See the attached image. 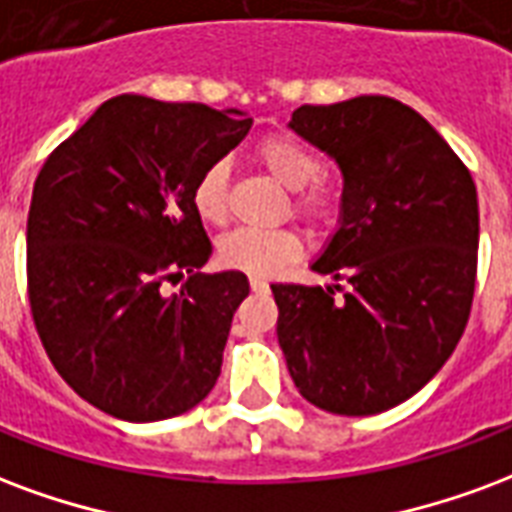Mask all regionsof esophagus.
<instances>
[{"mask_svg":"<svg viewBox=\"0 0 512 512\" xmlns=\"http://www.w3.org/2000/svg\"><path fill=\"white\" fill-rule=\"evenodd\" d=\"M249 287H252L255 293H263V290H268V282L266 279H260V276H249Z\"/></svg>","mask_w":512,"mask_h":512,"instance_id":"34e87169","label":"esophagus"}]
</instances>
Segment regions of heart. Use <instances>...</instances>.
I'll return each mask as SVG.
<instances>
[{
    "label": "heart",
    "instance_id": "obj_1",
    "mask_svg": "<svg viewBox=\"0 0 512 512\" xmlns=\"http://www.w3.org/2000/svg\"><path fill=\"white\" fill-rule=\"evenodd\" d=\"M257 160L274 176L282 187L304 193L295 200L298 214H304L314 225H323L333 217L336 200L328 189L317 187L320 179V160L312 151L290 138H268L257 149ZM227 160L211 162L192 187V203L200 219L206 222H225L227 217ZM219 260L227 268L246 271V274H274L276 268L301 255V241L290 230H255V227H236L219 238Z\"/></svg>",
    "mask_w": 512,
    "mask_h": 512
}]
</instances>
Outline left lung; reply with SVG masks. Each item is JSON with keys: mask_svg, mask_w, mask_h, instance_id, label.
Returning a JSON list of instances; mask_svg holds the SVG:
<instances>
[{"mask_svg": "<svg viewBox=\"0 0 512 512\" xmlns=\"http://www.w3.org/2000/svg\"><path fill=\"white\" fill-rule=\"evenodd\" d=\"M287 127L342 173L339 222L312 271L347 290L271 285L279 347L314 407L377 415L415 396L467 328L475 181L429 121L391 97L301 105Z\"/></svg>", "mask_w": 512, "mask_h": 512, "instance_id": "8db88e82", "label": "left lung"}]
</instances>
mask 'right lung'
<instances>
[{
  "mask_svg": "<svg viewBox=\"0 0 512 512\" xmlns=\"http://www.w3.org/2000/svg\"><path fill=\"white\" fill-rule=\"evenodd\" d=\"M249 127L238 108L119 94L45 160L26 222L29 304L56 372L97 410L154 423L217 385L249 279L195 274L211 241L192 187ZM184 270L182 293L165 294Z\"/></svg>",
  "mask_w": 512,
  "mask_h": 512,
  "instance_id": "right-lung-1",
  "label": "right lung"
}]
</instances>
